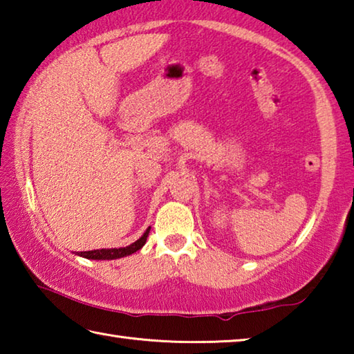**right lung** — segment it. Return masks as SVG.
Masks as SVG:
<instances>
[{
	"instance_id": "add662e5",
	"label": "right lung",
	"mask_w": 354,
	"mask_h": 354,
	"mask_svg": "<svg viewBox=\"0 0 354 354\" xmlns=\"http://www.w3.org/2000/svg\"><path fill=\"white\" fill-rule=\"evenodd\" d=\"M149 230H151V227H148V230L143 232V236L140 239H137L134 243L128 245V247H123V248H103V250H92V251H76V254L86 257V259H93V261L120 259V257L129 256V254L136 253V251H139L143 247V245H145V242H147V237L149 234Z\"/></svg>"
}]
</instances>
